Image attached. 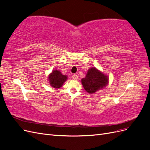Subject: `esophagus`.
Here are the masks:
<instances>
[{"label":"esophagus","mask_w":150,"mask_h":150,"mask_svg":"<svg viewBox=\"0 0 150 150\" xmlns=\"http://www.w3.org/2000/svg\"><path fill=\"white\" fill-rule=\"evenodd\" d=\"M72 78L74 80H77L78 79V75H76V74H73L72 76Z\"/></svg>","instance_id":"34e87169"}]
</instances>
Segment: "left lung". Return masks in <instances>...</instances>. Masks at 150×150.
<instances>
[{
    "instance_id": "left-lung-1",
    "label": "left lung",
    "mask_w": 150,
    "mask_h": 150,
    "mask_svg": "<svg viewBox=\"0 0 150 150\" xmlns=\"http://www.w3.org/2000/svg\"><path fill=\"white\" fill-rule=\"evenodd\" d=\"M81 83L86 91L93 94L105 87L108 84V78L101 72L93 67L88 71L85 78L81 79Z\"/></svg>"
}]
</instances>
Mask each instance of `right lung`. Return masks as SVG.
<instances>
[{
    "mask_svg": "<svg viewBox=\"0 0 150 150\" xmlns=\"http://www.w3.org/2000/svg\"><path fill=\"white\" fill-rule=\"evenodd\" d=\"M67 76L62 75L58 70H54L49 76V81L51 86L54 88H59L67 79Z\"/></svg>",
    "mask_w": 150,
    "mask_h": 150,
    "instance_id": "add662e5",
    "label": "right lung"
}]
</instances>
